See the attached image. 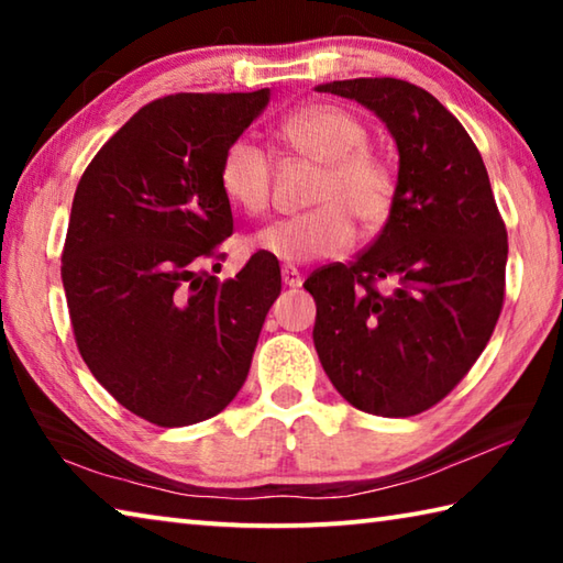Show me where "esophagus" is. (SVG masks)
<instances>
[{"label":"esophagus","mask_w":563,"mask_h":563,"mask_svg":"<svg viewBox=\"0 0 563 563\" xmlns=\"http://www.w3.org/2000/svg\"><path fill=\"white\" fill-rule=\"evenodd\" d=\"M283 283L288 285V288H300V285H302L300 271L295 268V265H285V268H283Z\"/></svg>","instance_id":"34e87169"}]
</instances>
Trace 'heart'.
<instances>
[{
    "instance_id": "heart-1",
    "label": "heart",
    "mask_w": 563,
    "mask_h": 563,
    "mask_svg": "<svg viewBox=\"0 0 563 563\" xmlns=\"http://www.w3.org/2000/svg\"><path fill=\"white\" fill-rule=\"evenodd\" d=\"M280 139L295 154L320 164L310 190V211L283 218L255 233L261 253L285 263L332 258L355 241L357 221L367 231L383 225L397 201V174L389 158L369 146V129L355 111L312 103L283 121ZM223 196L247 216L268 211L273 164L247 139L225 148L218 168Z\"/></svg>"
}]
</instances>
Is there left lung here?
I'll list each match as a JSON object with an SVG mask.
<instances>
[{"mask_svg": "<svg viewBox=\"0 0 563 563\" xmlns=\"http://www.w3.org/2000/svg\"><path fill=\"white\" fill-rule=\"evenodd\" d=\"M318 91L375 111L397 141L399 170L395 208L367 251L305 280L318 305L312 340L352 407L412 417L462 383L497 328L507 225L479 148L430 91L393 76Z\"/></svg>", "mask_w": 563, "mask_h": 563, "instance_id": "8db88e82", "label": "left lung"}]
</instances>
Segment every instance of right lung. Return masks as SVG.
Here are the masks:
<instances>
[{"label":"right lung","instance_id":"add662e5","mask_svg":"<svg viewBox=\"0 0 563 563\" xmlns=\"http://www.w3.org/2000/svg\"><path fill=\"white\" fill-rule=\"evenodd\" d=\"M268 99L271 89L151 101L76 186L62 253L76 347L101 387L151 424L223 412L280 295L278 258L261 251L225 283L206 271L233 233L221 158Z\"/></svg>","mask_w":563,"mask_h":563}]
</instances>
